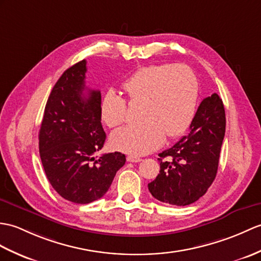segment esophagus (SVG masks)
<instances>
[{
	"mask_svg": "<svg viewBox=\"0 0 261 261\" xmlns=\"http://www.w3.org/2000/svg\"><path fill=\"white\" fill-rule=\"evenodd\" d=\"M142 159L139 158V156H135V155H128L126 156V161L128 162H133V163H137V162H140Z\"/></svg>",
	"mask_w": 261,
	"mask_h": 261,
	"instance_id": "34e87169",
	"label": "esophagus"
}]
</instances>
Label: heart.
<instances>
[{
    "label": "heart",
    "instance_id": "heart-1",
    "mask_svg": "<svg viewBox=\"0 0 261 261\" xmlns=\"http://www.w3.org/2000/svg\"><path fill=\"white\" fill-rule=\"evenodd\" d=\"M132 103H142L143 122L124 126L111 135V144L122 152L142 155L161 147L168 138L188 129L196 112L199 84L185 64H153L139 69L123 84ZM102 120L114 128L126 119V101L109 93L102 102Z\"/></svg>",
    "mask_w": 261,
    "mask_h": 261
}]
</instances>
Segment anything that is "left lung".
Here are the masks:
<instances>
[{
    "instance_id": "8db88e82",
    "label": "left lung",
    "mask_w": 261,
    "mask_h": 261,
    "mask_svg": "<svg viewBox=\"0 0 261 261\" xmlns=\"http://www.w3.org/2000/svg\"><path fill=\"white\" fill-rule=\"evenodd\" d=\"M225 131V108L214 93L200 103L189 135L159 154L160 173L148 185L151 195L174 205L202 197L216 178Z\"/></svg>"
}]
</instances>
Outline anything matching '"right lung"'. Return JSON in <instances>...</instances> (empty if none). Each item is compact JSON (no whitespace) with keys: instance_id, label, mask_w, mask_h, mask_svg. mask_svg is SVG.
I'll use <instances>...</instances> for the list:
<instances>
[{"instance_id":"add662e5","label":"right lung","mask_w":261,"mask_h":261,"mask_svg":"<svg viewBox=\"0 0 261 261\" xmlns=\"http://www.w3.org/2000/svg\"><path fill=\"white\" fill-rule=\"evenodd\" d=\"M87 61L72 65L53 87L39 133L47 180L68 201L86 204L106 195L125 163L120 152L93 154L103 148L101 93L86 87Z\"/></svg>"}]
</instances>
